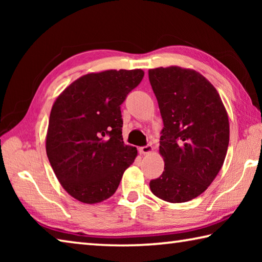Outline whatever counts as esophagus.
<instances>
[{"label":"esophagus","instance_id":"esophagus-1","mask_svg":"<svg viewBox=\"0 0 262 262\" xmlns=\"http://www.w3.org/2000/svg\"><path fill=\"white\" fill-rule=\"evenodd\" d=\"M152 150V147L150 144H147V145H143V147H140L139 148V151L140 154H149L150 151Z\"/></svg>","mask_w":262,"mask_h":262}]
</instances>
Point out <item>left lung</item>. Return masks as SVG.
Returning a JSON list of instances; mask_svg holds the SVG:
<instances>
[{
    "label": "left lung",
    "instance_id": "1",
    "mask_svg": "<svg viewBox=\"0 0 262 262\" xmlns=\"http://www.w3.org/2000/svg\"><path fill=\"white\" fill-rule=\"evenodd\" d=\"M163 119L159 152L162 176L150 181L157 198L172 203L192 200L216 178L229 145V119L216 89L192 69L149 70Z\"/></svg>",
    "mask_w": 262,
    "mask_h": 262
}]
</instances>
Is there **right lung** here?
Wrapping results in <instances>:
<instances>
[{
  "label": "right lung",
  "mask_w": 262,
  "mask_h": 262,
  "mask_svg": "<svg viewBox=\"0 0 262 262\" xmlns=\"http://www.w3.org/2000/svg\"><path fill=\"white\" fill-rule=\"evenodd\" d=\"M143 70H106L78 78L53 105L48 161L67 192L84 203L112 196L137 150L123 143L121 104Z\"/></svg>",
  "instance_id": "1"
}]
</instances>
